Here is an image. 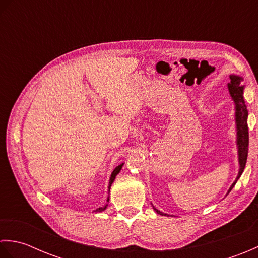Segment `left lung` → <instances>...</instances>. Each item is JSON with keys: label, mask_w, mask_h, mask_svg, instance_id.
<instances>
[{"label": "left lung", "mask_w": 258, "mask_h": 258, "mask_svg": "<svg viewBox=\"0 0 258 258\" xmlns=\"http://www.w3.org/2000/svg\"><path fill=\"white\" fill-rule=\"evenodd\" d=\"M229 80L231 82L227 84L229 94H231L232 100L235 103V122H236V131H237V149H238V163H239V172L235 182L232 184L231 187L228 189V193L232 190V188L236 184L237 179L240 177V175L244 172V168L246 165V161H247V154H248V126H247V117H248V111L247 107L245 105L244 101V85H242L243 78L238 75L232 74L229 75ZM227 193V194H228ZM154 208L157 214L160 215H166V214L158 211L157 208Z\"/></svg>", "instance_id": "1"}]
</instances>
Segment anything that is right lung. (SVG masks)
I'll return each mask as SVG.
<instances>
[{"instance_id":"obj_1","label":"right lung","mask_w":258,"mask_h":258,"mask_svg":"<svg viewBox=\"0 0 258 258\" xmlns=\"http://www.w3.org/2000/svg\"><path fill=\"white\" fill-rule=\"evenodd\" d=\"M124 165V163H122L120 164V165H118V166H116L115 167V169L113 171V173H112V175H111V178H109V184H108V191H109V189H111V186H112V184H113V182H114V179H115V177H116V175L120 172V169H122V166ZM109 201V197H107V202ZM107 207V204L105 205V206H103V207H98L96 211H94V212H96V213H98V212H103L104 210H105V208Z\"/></svg>"}]
</instances>
